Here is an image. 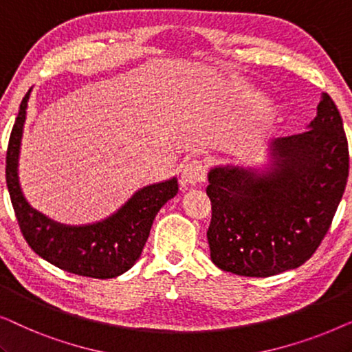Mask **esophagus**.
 Returning a JSON list of instances; mask_svg holds the SVG:
<instances>
[{"instance_id": "esophagus-1", "label": "esophagus", "mask_w": 352, "mask_h": 352, "mask_svg": "<svg viewBox=\"0 0 352 352\" xmlns=\"http://www.w3.org/2000/svg\"><path fill=\"white\" fill-rule=\"evenodd\" d=\"M205 175H206V168L204 163L200 160H190L187 165L184 166V170H182V175H181V182L182 186H187V187H194L199 184V182L205 181Z\"/></svg>"}]
</instances>
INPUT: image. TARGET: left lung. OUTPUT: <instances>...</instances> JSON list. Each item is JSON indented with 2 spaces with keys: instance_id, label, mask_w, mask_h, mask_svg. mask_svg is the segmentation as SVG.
<instances>
[{
  "instance_id": "obj_1",
  "label": "left lung",
  "mask_w": 352,
  "mask_h": 352,
  "mask_svg": "<svg viewBox=\"0 0 352 352\" xmlns=\"http://www.w3.org/2000/svg\"><path fill=\"white\" fill-rule=\"evenodd\" d=\"M263 165H216L206 194L210 256L219 269L271 277L300 267L329 230L349 170L343 120L327 93L305 133L267 142Z\"/></svg>"
}]
</instances>
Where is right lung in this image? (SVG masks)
<instances>
[{"label": "right lung", "mask_w": 352, "mask_h": 352, "mask_svg": "<svg viewBox=\"0 0 352 352\" xmlns=\"http://www.w3.org/2000/svg\"><path fill=\"white\" fill-rule=\"evenodd\" d=\"M28 89L22 99L6 155V182L21 230L38 256L76 276L113 278L134 266L146 245L153 219L177 194V177L144 186L107 218L89 224H62L33 208L19 181V158L27 120Z\"/></svg>", "instance_id": "obj_1"}]
</instances>
